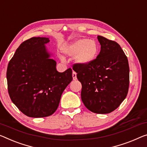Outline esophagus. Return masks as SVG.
<instances>
[{"mask_svg": "<svg viewBox=\"0 0 147 147\" xmlns=\"http://www.w3.org/2000/svg\"><path fill=\"white\" fill-rule=\"evenodd\" d=\"M73 78L74 80H76L77 79V77H76V73L74 71L73 72Z\"/></svg>", "mask_w": 147, "mask_h": 147, "instance_id": "1", "label": "esophagus"}]
</instances>
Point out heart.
<instances>
[{
  "instance_id": "1",
  "label": "heart",
  "mask_w": 147,
  "mask_h": 147,
  "mask_svg": "<svg viewBox=\"0 0 147 147\" xmlns=\"http://www.w3.org/2000/svg\"><path fill=\"white\" fill-rule=\"evenodd\" d=\"M62 52L69 57L74 56V61L81 66L90 65L96 60L99 46L94 40L86 38L76 39L62 47Z\"/></svg>"
}]
</instances>
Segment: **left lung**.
Returning <instances> with one entry per match:
<instances>
[{"mask_svg": "<svg viewBox=\"0 0 147 147\" xmlns=\"http://www.w3.org/2000/svg\"><path fill=\"white\" fill-rule=\"evenodd\" d=\"M101 49L94 61L86 66L75 64L73 70L82 84L81 99L90 111L109 113L127 95L129 67L127 58L115 41L98 36Z\"/></svg>", "mask_w": 147, "mask_h": 147, "instance_id": "left-lung-1", "label": "left lung"}]
</instances>
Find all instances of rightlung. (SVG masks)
<instances>
[{"label":"right lung","mask_w":147,"mask_h":147,"mask_svg":"<svg viewBox=\"0 0 147 147\" xmlns=\"http://www.w3.org/2000/svg\"><path fill=\"white\" fill-rule=\"evenodd\" d=\"M48 38L24 41L8 63L6 78L12 102L24 114L44 117L57 109L61 95L73 80V71H57L56 61L45 44Z\"/></svg>","instance_id":"right-lung-1"}]
</instances>
